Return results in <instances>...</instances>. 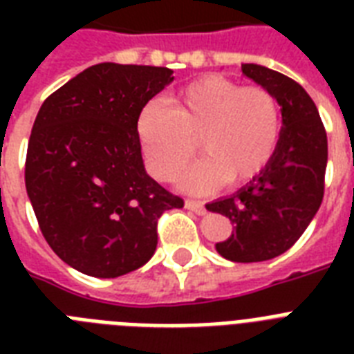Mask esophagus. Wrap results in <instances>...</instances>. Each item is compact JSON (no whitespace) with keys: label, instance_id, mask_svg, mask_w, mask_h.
I'll list each match as a JSON object with an SVG mask.
<instances>
[{"label":"esophagus","instance_id":"esophagus-1","mask_svg":"<svg viewBox=\"0 0 354 354\" xmlns=\"http://www.w3.org/2000/svg\"><path fill=\"white\" fill-rule=\"evenodd\" d=\"M185 207L194 211L196 215H205V205L202 204V202H196V200H185Z\"/></svg>","mask_w":354,"mask_h":354}]
</instances>
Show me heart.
Wrapping results in <instances>:
<instances>
[{
    "label": "heart",
    "instance_id": "b5f03b06",
    "mask_svg": "<svg viewBox=\"0 0 354 354\" xmlns=\"http://www.w3.org/2000/svg\"><path fill=\"white\" fill-rule=\"evenodd\" d=\"M138 133L149 171L172 180L189 163L196 141L205 156L189 167L182 187L204 194L252 180L268 165L281 136V108L272 91L218 75L194 80L171 99L139 112Z\"/></svg>",
    "mask_w": 354,
    "mask_h": 354
}]
</instances>
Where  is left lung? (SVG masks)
Returning a JSON list of instances; mask_svg holds the SVG:
<instances>
[{
	"label": "left lung",
	"instance_id": "8db88e82",
	"mask_svg": "<svg viewBox=\"0 0 354 354\" xmlns=\"http://www.w3.org/2000/svg\"><path fill=\"white\" fill-rule=\"evenodd\" d=\"M241 69L279 102V143L252 182L205 207L226 215L233 224L230 239L215 244L216 252L233 263H261L294 246L318 213L324 200L327 133L318 108L296 80L259 64H242Z\"/></svg>",
	"mask_w": 354,
	"mask_h": 354
}]
</instances>
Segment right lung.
<instances>
[{"mask_svg":"<svg viewBox=\"0 0 354 354\" xmlns=\"http://www.w3.org/2000/svg\"><path fill=\"white\" fill-rule=\"evenodd\" d=\"M172 69L102 62L58 88L36 115L25 187L51 250L91 277L149 263L158 218L183 200L147 174L138 118Z\"/></svg>","mask_w":354,"mask_h":354,"instance_id":"obj_1","label":"right lung"}]
</instances>
